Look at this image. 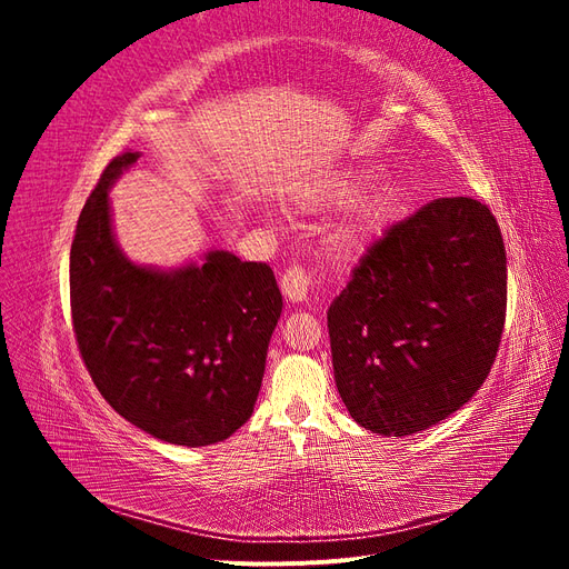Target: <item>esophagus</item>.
<instances>
[{
	"instance_id": "obj_1",
	"label": "esophagus",
	"mask_w": 569,
	"mask_h": 569,
	"mask_svg": "<svg viewBox=\"0 0 569 569\" xmlns=\"http://www.w3.org/2000/svg\"><path fill=\"white\" fill-rule=\"evenodd\" d=\"M311 284H313V272L306 270L303 266L287 268L284 274L280 278L282 295L289 301H306L308 291H311Z\"/></svg>"
}]
</instances>
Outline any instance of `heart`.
I'll list each match as a JSON object with an SVG mask.
<instances>
[{
	"label": "heart",
	"mask_w": 569,
	"mask_h": 569,
	"mask_svg": "<svg viewBox=\"0 0 569 569\" xmlns=\"http://www.w3.org/2000/svg\"><path fill=\"white\" fill-rule=\"evenodd\" d=\"M358 194V182H343L335 189V199L337 201H349L351 197ZM391 209V197L389 194H375L372 199H368L366 203H360V209L356 211V216L351 218V222L337 234V249L339 251H353L366 237H370L372 232H377L382 228L385 218L389 216Z\"/></svg>",
	"instance_id": "1"
}]
</instances>
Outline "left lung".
<instances>
[{"instance_id":"1","label":"left lung","mask_w":569,"mask_h":569,"mask_svg":"<svg viewBox=\"0 0 569 569\" xmlns=\"http://www.w3.org/2000/svg\"><path fill=\"white\" fill-rule=\"evenodd\" d=\"M506 303V244L487 203L443 197L393 222L327 311L351 418L385 437L449 418L491 372Z\"/></svg>"}]
</instances>
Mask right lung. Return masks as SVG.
Segmentation results:
<instances>
[{
    "label": "right lung",
    "mask_w": 569,
    "mask_h": 569,
    "mask_svg": "<svg viewBox=\"0 0 569 569\" xmlns=\"http://www.w3.org/2000/svg\"><path fill=\"white\" fill-rule=\"evenodd\" d=\"M140 159L109 161L71 247V318L82 363L109 406L168 443L209 446L237 432L261 391L282 295L268 263L211 251L157 272L118 251L109 184Z\"/></svg>",
    "instance_id": "obj_1"
}]
</instances>
